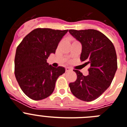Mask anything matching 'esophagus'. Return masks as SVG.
Wrapping results in <instances>:
<instances>
[{
  "mask_svg": "<svg viewBox=\"0 0 127 127\" xmlns=\"http://www.w3.org/2000/svg\"><path fill=\"white\" fill-rule=\"evenodd\" d=\"M65 71H66V72H68V71H71V69L70 68H65Z\"/></svg>",
  "mask_w": 127,
  "mask_h": 127,
  "instance_id": "34e87169",
  "label": "esophagus"
}]
</instances>
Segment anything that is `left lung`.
Returning <instances> with one entry per match:
<instances>
[{"label": "left lung", "instance_id": "obj_1", "mask_svg": "<svg viewBox=\"0 0 127 127\" xmlns=\"http://www.w3.org/2000/svg\"><path fill=\"white\" fill-rule=\"evenodd\" d=\"M69 32L82 44L81 61L90 66L87 76L73 70L77 80L69 86L77 98L91 102L103 94L114 79L118 68L115 48L111 41L98 31L70 29Z\"/></svg>", "mask_w": 127, "mask_h": 127}]
</instances>
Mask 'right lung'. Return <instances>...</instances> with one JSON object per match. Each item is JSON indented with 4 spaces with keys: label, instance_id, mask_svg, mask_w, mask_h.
I'll return each instance as SVG.
<instances>
[{
    "label": "right lung",
    "instance_id": "obj_1",
    "mask_svg": "<svg viewBox=\"0 0 127 127\" xmlns=\"http://www.w3.org/2000/svg\"><path fill=\"white\" fill-rule=\"evenodd\" d=\"M68 30L37 28L24 37L17 47L15 58V75L21 90L34 100L45 99L55 88L57 78L64 68H54L47 59L55 54L61 39Z\"/></svg>",
    "mask_w": 127,
    "mask_h": 127
}]
</instances>
